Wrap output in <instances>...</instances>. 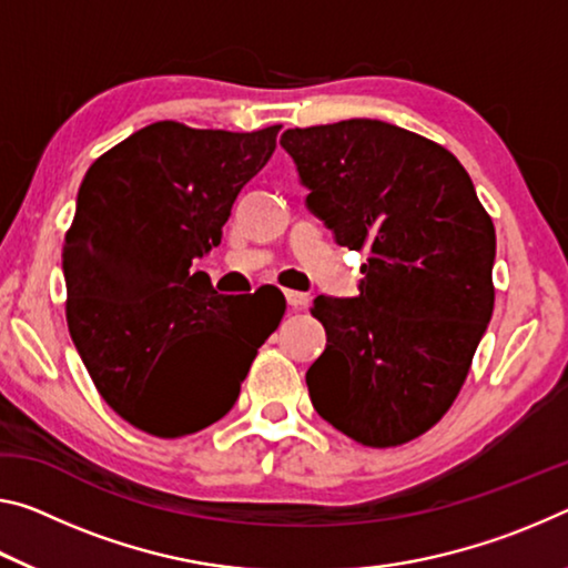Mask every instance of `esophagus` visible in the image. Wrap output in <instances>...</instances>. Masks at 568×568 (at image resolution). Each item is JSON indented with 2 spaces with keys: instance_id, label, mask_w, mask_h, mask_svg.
I'll list each match as a JSON object with an SVG mask.
<instances>
[{
  "instance_id": "esophagus-1",
  "label": "esophagus",
  "mask_w": 568,
  "mask_h": 568,
  "mask_svg": "<svg viewBox=\"0 0 568 568\" xmlns=\"http://www.w3.org/2000/svg\"><path fill=\"white\" fill-rule=\"evenodd\" d=\"M285 301H287V305H291L293 311H301V308H305V305L311 303L308 293H301V291H285Z\"/></svg>"
}]
</instances>
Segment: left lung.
<instances>
[{"label":"left lung","instance_id":"1","mask_svg":"<svg viewBox=\"0 0 568 568\" xmlns=\"http://www.w3.org/2000/svg\"><path fill=\"white\" fill-rule=\"evenodd\" d=\"M305 204L338 245L368 250L356 298L318 295L326 351L305 374L328 425L394 447L443 419L493 316L495 227L447 149L351 119L287 129Z\"/></svg>","mask_w":568,"mask_h":568}]
</instances>
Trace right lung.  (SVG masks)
<instances>
[{
  "instance_id": "1",
  "label": "right lung",
  "mask_w": 568,
  "mask_h": 568,
  "mask_svg": "<svg viewBox=\"0 0 568 568\" xmlns=\"http://www.w3.org/2000/svg\"><path fill=\"white\" fill-rule=\"evenodd\" d=\"M277 131L159 121L95 159L80 184L62 247L68 328L108 407L149 435L174 439L222 419L283 318L277 298L245 321L232 295L189 270L220 245Z\"/></svg>"
}]
</instances>
